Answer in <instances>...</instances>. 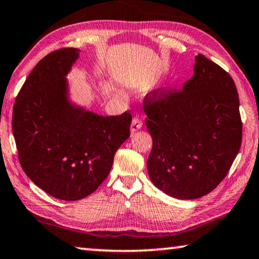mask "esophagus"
<instances>
[{
	"label": "esophagus",
	"instance_id": "esophagus-1",
	"mask_svg": "<svg viewBox=\"0 0 259 259\" xmlns=\"http://www.w3.org/2000/svg\"><path fill=\"white\" fill-rule=\"evenodd\" d=\"M143 125V122L141 118H139L138 116H135L133 118V122H131V133H135V131H137L142 128Z\"/></svg>",
	"mask_w": 259,
	"mask_h": 259
}]
</instances>
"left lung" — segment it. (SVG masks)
<instances>
[{
	"instance_id": "left-lung-1",
	"label": "left lung",
	"mask_w": 259,
	"mask_h": 259,
	"mask_svg": "<svg viewBox=\"0 0 259 259\" xmlns=\"http://www.w3.org/2000/svg\"><path fill=\"white\" fill-rule=\"evenodd\" d=\"M145 124L153 146L151 181L179 199L210 194L231 169L242 142L236 85L202 54L183 88L159 89L144 98Z\"/></svg>"
}]
</instances>
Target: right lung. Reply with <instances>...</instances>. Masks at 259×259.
I'll list each match as a JSON object with an SVG mask.
<instances>
[{
  "instance_id": "add662e5",
  "label": "right lung",
  "mask_w": 259,
  "mask_h": 259,
  "mask_svg": "<svg viewBox=\"0 0 259 259\" xmlns=\"http://www.w3.org/2000/svg\"><path fill=\"white\" fill-rule=\"evenodd\" d=\"M77 48L49 53L33 68L16 97L12 131L26 175L55 198L78 200L107 178L114 155L130 136L131 114L100 116L67 100L64 76Z\"/></svg>"
}]
</instances>
